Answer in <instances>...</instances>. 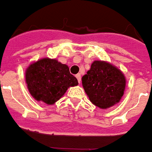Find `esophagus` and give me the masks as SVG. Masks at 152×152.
Returning <instances> with one entry per match:
<instances>
[{"label": "esophagus", "instance_id": "34e87169", "mask_svg": "<svg viewBox=\"0 0 152 152\" xmlns=\"http://www.w3.org/2000/svg\"><path fill=\"white\" fill-rule=\"evenodd\" d=\"M76 79L78 80V82L80 83V82H81V74H77V75H76Z\"/></svg>", "mask_w": 152, "mask_h": 152}]
</instances>
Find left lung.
Segmentation results:
<instances>
[{
	"mask_svg": "<svg viewBox=\"0 0 152 152\" xmlns=\"http://www.w3.org/2000/svg\"><path fill=\"white\" fill-rule=\"evenodd\" d=\"M125 78L111 64L94 61L82 77V86L90 101L100 108H108L119 102L125 88Z\"/></svg>",
	"mask_w": 152,
	"mask_h": 152,
	"instance_id": "obj_1",
	"label": "left lung"
}]
</instances>
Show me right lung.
<instances>
[{
  "label": "right lung",
  "instance_id": "obj_1",
  "mask_svg": "<svg viewBox=\"0 0 152 152\" xmlns=\"http://www.w3.org/2000/svg\"><path fill=\"white\" fill-rule=\"evenodd\" d=\"M26 82L30 94L36 100L47 104L55 103L68 87L78 84L68 66L47 58L35 62L27 69Z\"/></svg>",
  "mask_w": 152,
  "mask_h": 152
}]
</instances>
